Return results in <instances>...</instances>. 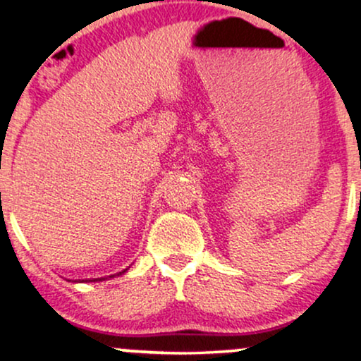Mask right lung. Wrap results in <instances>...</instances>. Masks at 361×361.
Instances as JSON below:
<instances>
[{
  "label": "right lung",
  "instance_id": "add662e5",
  "mask_svg": "<svg viewBox=\"0 0 361 361\" xmlns=\"http://www.w3.org/2000/svg\"><path fill=\"white\" fill-rule=\"evenodd\" d=\"M127 270H128V268H126V270H122L120 273H117V275H110V276H106V279H115V276L123 275V273H126ZM106 279H103V276H102V279H90V280H80V281H102V280H106ZM69 281H71V280H69Z\"/></svg>",
  "mask_w": 361,
  "mask_h": 361
}]
</instances>
